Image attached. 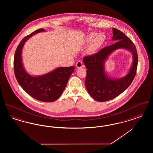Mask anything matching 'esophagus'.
<instances>
[{
	"mask_svg": "<svg viewBox=\"0 0 153 153\" xmlns=\"http://www.w3.org/2000/svg\"><path fill=\"white\" fill-rule=\"evenodd\" d=\"M76 67H77V68H80L82 67V66H83V65H82V62H81V61H77V62H76Z\"/></svg>",
	"mask_w": 153,
	"mask_h": 153,
	"instance_id": "obj_1",
	"label": "esophagus"
}]
</instances>
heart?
<instances>
[{
	"label": "heart",
	"mask_w": 153,
	"mask_h": 153,
	"mask_svg": "<svg viewBox=\"0 0 153 153\" xmlns=\"http://www.w3.org/2000/svg\"><path fill=\"white\" fill-rule=\"evenodd\" d=\"M105 40V36L103 33L97 34L91 33L86 38L87 42H91L88 47V51L93 53L99 49L104 44Z\"/></svg>",
	"instance_id": "b5f03b06"
}]
</instances>
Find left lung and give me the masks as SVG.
I'll use <instances>...</instances> for the list:
<instances>
[{
	"instance_id": "8db88e82",
	"label": "left lung",
	"mask_w": 153,
	"mask_h": 153,
	"mask_svg": "<svg viewBox=\"0 0 153 153\" xmlns=\"http://www.w3.org/2000/svg\"><path fill=\"white\" fill-rule=\"evenodd\" d=\"M112 40L116 41L92 56L83 59L87 69L85 85L88 92L97 102H106L115 98L128 87L134 80L138 65V54L135 45L121 31L112 28ZM124 48L131 52L133 63L127 75L121 78H111L105 72L104 62L113 51Z\"/></svg>"
}]
</instances>
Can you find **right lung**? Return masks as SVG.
I'll return each mask as SVG.
<instances>
[{"label": "right lung", "mask_w": 153, "mask_h": 153, "mask_svg": "<svg viewBox=\"0 0 153 153\" xmlns=\"http://www.w3.org/2000/svg\"><path fill=\"white\" fill-rule=\"evenodd\" d=\"M45 31L43 29L36 30L23 38L15 53L14 69L18 82L30 96L41 102H53L62 95L74 72V66L59 67L43 75L33 76L25 71L22 61V49L25 42L36 33Z\"/></svg>", "instance_id": "1"}]
</instances>
